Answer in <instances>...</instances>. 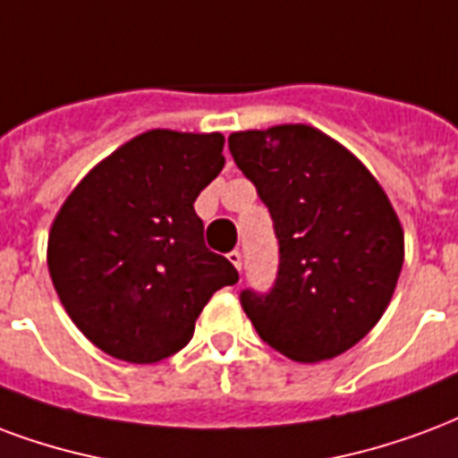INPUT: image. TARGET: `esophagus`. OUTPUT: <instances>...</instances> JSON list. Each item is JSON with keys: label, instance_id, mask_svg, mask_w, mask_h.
I'll return each instance as SVG.
<instances>
[{"label": "esophagus", "instance_id": "obj_1", "mask_svg": "<svg viewBox=\"0 0 458 458\" xmlns=\"http://www.w3.org/2000/svg\"><path fill=\"white\" fill-rule=\"evenodd\" d=\"M228 259H230V264L238 269V272L242 269V252H240V250H233V252H228Z\"/></svg>", "mask_w": 458, "mask_h": 458}]
</instances>
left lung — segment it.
Returning a JSON list of instances; mask_svg holds the SVG:
<instances>
[{"mask_svg": "<svg viewBox=\"0 0 458 458\" xmlns=\"http://www.w3.org/2000/svg\"><path fill=\"white\" fill-rule=\"evenodd\" d=\"M233 160L269 208L279 269L269 291L240 303L269 347L323 361L378 323L403 267V230L361 162L308 125L228 138Z\"/></svg>", "mask_w": 458, "mask_h": 458, "instance_id": "left-lung-1", "label": "left lung"}]
</instances>
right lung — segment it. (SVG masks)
Instances as JSON below:
<instances>
[{
    "label": "right lung",
    "mask_w": 458,
    "mask_h": 458,
    "mask_svg": "<svg viewBox=\"0 0 458 458\" xmlns=\"http://www.w3.org/2000/svg\"><path fill=\"white\" fill-rule=\"evenodd\" d=\"M225 138L150 131L67 196L48 269L67 315L99 350L133 364L177 354L208 298L238 269L203 242L194 201L225 165Z\"/></svg>",
    "instance_id": "add662e5"
}]
</instances>
